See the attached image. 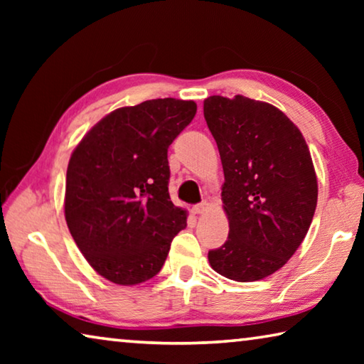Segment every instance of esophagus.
<instances>
[{
	"instance_id": "esophagus-1",
	"label": "esophagus",
	"mask_w": 364,
	"mask_h": 364,
	"mask_svg": "<svg viewBox=\"0 0 364 364\" xmlns=\"http://www.w3.org/2000/svg\"><path fill=\"white\" fill-rule=\"evenodd\" d=\"M207 208H208V204H207V202H200V204H197V205H194V207H193V212H194L196 215H200V213L207 212Z\"/></svg>"
}]
</instances>
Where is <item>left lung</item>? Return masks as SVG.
Listing matches in <instances>:
<instances>
[{
  "label": "left lung",
  "instance_id": "obj_1",
  "mask_svg": "<svg viewBox=\"0 0 364 364\" xmlns=\"http://www.w3.org/2000/svg\"><path fill=\"white\" fill-rule=\"evenodd\" d=\"M204 117L217 141L230 234L208 252L210 267L237 282L267 278L304 241L316 210L310 149L278 107L245 96H210Z\"/></svg>",
  "mask_w": 364,
  "mask_h": 364
}]
</instances>
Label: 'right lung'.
Instances as JSON below:
<instances>
[{
    "instance_id": "right-lung-1",
    "label": "right lung",
    "mask_w": 364,
    "mask_h": 364,
    "mask_svg": "<svg viewBox=\"0 0 364 364\" xmlns=\"http://www.w3.org/2000/svg\"><path fill=\"white\" fill-rule=\"evenodd\" d=\"M196 110L175 97L115 109L72 152L67 226L86 262L114 284L154 278L186 228V210L170 200L167 152Z\"/></svg>"
}]
</instances>
